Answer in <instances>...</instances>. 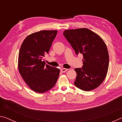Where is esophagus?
<instances>
[{
	"label": "esophagus",
	"instance_id": "1",
	"mask_svg": "<svg viewBox=\"0 0 122 122\" xmlns=\"http://www.w3.org/2000/svg\"><path fill=\"white\" fill-rule=\"evenodd\" d=\"M68 71V69H66V68H62L61 69V71L62 73H65L66 71Z\"/></svg>",
	"mask_w": 122,
	"mask_h": 122
}]
</instances>
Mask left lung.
I'll use <instances>...</instances> for the list:
<instances>
[{"label":"left lung","instance_id":"8db88e82","mask_svg":"<svg viewBox=\"0 0 122 122\" xmlns=\"http://www.w3.org/2000/svg\"><path fill=\"white\" fill-rule=\"evenodd\" d=\"M63 34L76 54L83 56L82 67L75 69V86L86 92L98 87L106 78L109 67L108 51L104 41L88 28L65 30Z\"/></svg>","mask_w":122,"mask_h":122}]
</instances>
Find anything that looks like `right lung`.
Instances as JSON below:
<instances>
[{
	"label": "right lung",
	"instance_id": "obj_1",
	"mask_svg": "<svg viewBox=\"0 0 122 122\" xmlns=\"http://www.w3.org/2000/svg\"><path fill=\"white\" fill-rule=\"evenodd\" d=\"M57 30H41L29 35L20 47L18 69L25 82L34 92L43 93L55 86L60 69L43 61L48 54Z\"/></svg>",
	"mask_w": 122,
	"mask_h": 122
}]
</instances>
